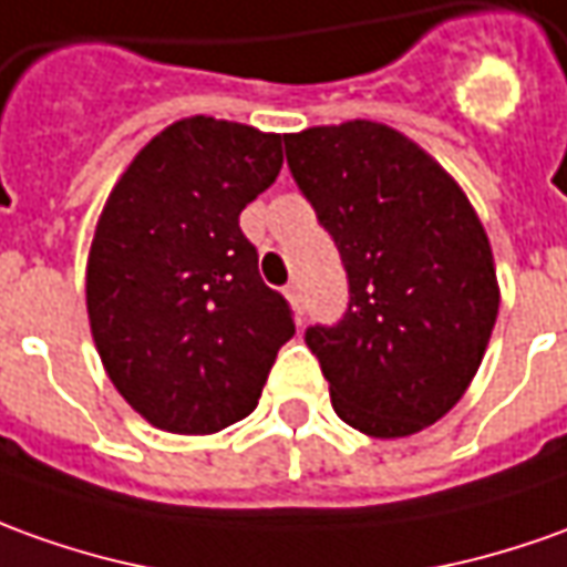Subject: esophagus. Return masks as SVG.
Returning <instances> with one entry per match:
<instances>
[{
  "instance_id": "esophagus-1",
  "label": "esophagus",
  "mask_w": 567,
  "mask_h": 567,
  "mask_svg": "<svg viewBox=\"0 0 567 567\" xmlns=\"http://www.w3.org/2000/svg\"><path fill=\"white\" fill-rule=\"evenodd\" d=\"M287 299H290V306L296 308V315H299V318H302V287H299V284H290V287H287Z\"/></svg>"
}]
</instances>
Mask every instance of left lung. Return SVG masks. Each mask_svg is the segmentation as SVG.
Wrapping results in <instances>:
<instances>
[{"label": "left lung", "instance_id": "left-lung-1", "mask_svg": "<svg viewBox=\"0 0 567 567\" xmlns=\"http://www.w3.org/2000/svg\"><path fill=\"white\" fill-rule=\"evenodd\" d=\"M287 166L349 277V308L306 330L342 423L404 439L470 389L497 321L491 244L420 144L351 120L284 135Z\"/></svg>", "mask_w": 567, "mask_h": 567}]
</instances>
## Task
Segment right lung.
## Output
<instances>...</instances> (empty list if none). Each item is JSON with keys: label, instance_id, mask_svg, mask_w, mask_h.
Segmentation results:
<instances>
[{"label": "right lung", "instance_id": "1", "mask_svg": "<svg viewBox=\"0 0 567 567\" xmlns=\"http://www.w3.org/2000/svg\"><path fill=\"white\" fill-rule=\"evenodd\" d=\"M280 166L275 132L190 116L144 144L104 203L89 323L116 392L157 429L213 435L249 416L296 333L240 231Z\"/></svg>", "mask_w": 567, "mask_h": 567}]
</instances>
